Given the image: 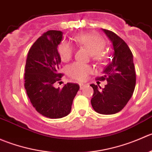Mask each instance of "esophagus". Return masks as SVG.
<instances>
[{"instance_id": "obj_1", "label": "esophagus", "mask_w": 152, "mask_h": 152, "mask_svg": "<svg viewBox=\"0 0 152 152\" xmlns=\"http://www.w3.org/2000/svg\"><path fill=\"white\" fill-rule=\"evenodd\" d=\"M79 85H80V89H83V88L86 86L85 84H83V83H80Z\"/></svg>"}]
</instances>
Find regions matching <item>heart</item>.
Segmentation results:
<instances>
[{"mask_svg":"<svg viewBox=\"0 0 152 152\" xmlns=\"http://www.w3.org/2000/svg\"><path fill=\"white\" fill-rule=\"evenodd\" d=\"M75 42L79 46L87 49L91 53V59L95 62H100L105 58L103 49L105 41L99 34L95 33H82L77 34L74 38ZM61 59L64 62L69 61L74 54V48L70 43L63 41L58 48ZM66 74L72 79L78 81H83L91 73V68L86 64L75 62L67 66Z\"/></svg>","mask_w":152,"mask_h":152,"instance_id":"obj_1","label":"heart"}]
</instances>
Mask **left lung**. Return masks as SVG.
<instances>
[{
    "label": "left lung",
    "mask_w": 152,
    "mask_h": 152,
    "mask_svg": "<svg viewBox=\"0 0 152 152\" xmlns=\"http://www.w3.org/2000/svg\"><path fill=\"white\" fill-rule=\"evenodd\" d=\"M113 44L112 60L105 66L103 75L97 80H106L103 88L91 84L94 89L91 106L102 115H113L122 110L133 94L136 84V74L133 55L125 41L115 32L104 29Z\"/></svg>",
    "instance_id": "1"
}]
</instances>
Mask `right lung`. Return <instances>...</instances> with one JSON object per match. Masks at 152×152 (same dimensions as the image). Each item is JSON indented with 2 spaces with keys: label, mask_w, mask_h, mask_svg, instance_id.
<instances>
[{
  "label": "right lung",
  "mask_w": 152,
  "mask_h": 152,
  "mask_svg": "<svg viewBox=\"0 0 152 152\" xmlns=\"http://www.w3.org/2000/svg\"><path fill=\"white\" fill-rule=\"evenodd\" d=\"M63 32L49 30L31 46L25 66L24 86L33 107L49 118H61L71 112L72 105L80 88L77 83H68L63 88L54 86L64 74L59 72L61 59L58 46Z\"/></svg>",
  "instance_id": "add662e5"
}]
</instances>
